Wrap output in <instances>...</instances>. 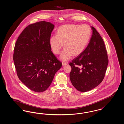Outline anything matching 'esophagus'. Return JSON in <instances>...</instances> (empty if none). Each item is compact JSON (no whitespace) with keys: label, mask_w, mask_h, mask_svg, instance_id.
Instances as JSON below:
<instances>
[{"label":"esophagus","mask_w":124,"mask_h":124,"mask_svg":"<svg viewBox=\"0 0 124 124\" xmlns=\"http://www.w3.org/2000/svg\"><path fill=\"white\" fill-rule=\"evenodd\" d=\"M62 64L63 66H65V65H66L68 64V62H62Z\"/></svg>","instance_id":"esophagus-1"}]
</instances>
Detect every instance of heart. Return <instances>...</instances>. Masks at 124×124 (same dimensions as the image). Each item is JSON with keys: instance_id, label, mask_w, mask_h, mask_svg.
Wrapping results in <instances>:
<instances>
[{"instance_id": "b5f03b06", "label": "heart", "mask_w": 124, "mask_h": 124, "mask_svg": "<svg viewBox=\"0 0 124 124\" xmlns=\"http://www.w3.org/2000/svg\"><path fill=\"white\" fill-rule=\"evenodd\" d=\"M91 34V29L87 24H66L57 30V35L51 36L50 46L54 54H58L62 47L60 58L62 61L70 59L73 55H78L87 46Z\"/></svg>"}]
</instances>
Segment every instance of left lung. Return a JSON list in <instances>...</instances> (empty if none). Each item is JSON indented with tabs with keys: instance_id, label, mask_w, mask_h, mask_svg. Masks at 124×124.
Listing matches in <instances>:
<instances>
[{
	"instance_id": "left-lung-1",
	"label": "left lung",
	"mask_w": 124,
	"mask_h": 124,
	"mask_svg": "<svg viewBox=\"0 0 124 124\" xmlns=\"http://www.w3.org/2000/svg\"><path fill=\"white\" fill-rule=\"evenodd\" d=\"M88 46L69 63L72 68L70 79L80 92H86L99 85L104 79L108 60L104 40L93 27ZM82 66L79 68L78 66Z\"/></svg>"
}]
</instances>
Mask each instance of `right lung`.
I'll return each mask as SVG.
<instances>
[{
    "instance_id": "right-lung-1",
    "label": "right lung",
    "mask_w": 124,
    "mask_h": 124,
    "mask_svg": "<svg viewBox=\"0 0 124 124\" xmlns=\"http://www.w3.org/2000/svg\"><path fill=\"white\" fill-rule=\"evenodd\" d=\"M54 25L41 21L29 25L18 37L13 60L19 79L34 92L46 90L62 66L50 46Z\"/></svg>"
}]
</instances>
